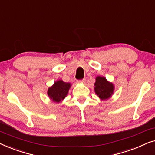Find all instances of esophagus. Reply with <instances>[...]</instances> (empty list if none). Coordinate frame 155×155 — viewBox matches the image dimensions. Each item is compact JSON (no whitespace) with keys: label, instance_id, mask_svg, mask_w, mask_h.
Wrapping results in <instances>:
<instances>
[{"label":"esophagus","instance_id":"34e87169","mask_svg":"<svg viewBox=\"0 0 155 155\" xmlns=\"http://www.w3.org/2000/svg\"><path fill=\"white\" fill-rule=\"evenodd\" d=\"M79 82H82V83H85L86 82V79H81V80H79V81H78Z\"/></svg>","mask_w":155,"mask_h":155}]
</instances>
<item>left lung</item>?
Here are the masks:
<instances>
[{"instance_id": "8db88e82", "label": "left lung", "mask_w": 155, "mask_h": 155, "mask_svg": "<svg viewBox=\"0 0 155 155\" xmlns=\"http://www.w3.org/2000/svg\"><path fill=\"white\" fill-rule=\"evenodd\" d=\"M95 82V92L99 98L102 100H106L110 97L113 92V84L109 83L104 77L98 76Z\"/></svg>"}]
</instances>
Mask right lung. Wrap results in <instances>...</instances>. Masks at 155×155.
<instances>
[{
	"instance_id": "add662e5",
	"label": "right lung",
	"mask_w": 155,
	"mask_h": 155,
	"mask_svg": "<svg viewBox=\"0 0 155 155\" xmlns=\"http://www.w3.org/2000/svg\"><path fill=\"white\" fill-rule=\"evenodd\" d=\"M70 87L71 84L69 83H65L61 80H59L55 82L53 86L49 88L47 94L51 100L58 103L65 98Z\"/></svg>"
}]
</instances>
